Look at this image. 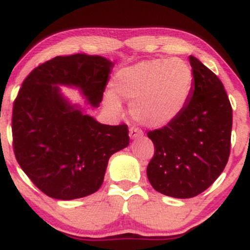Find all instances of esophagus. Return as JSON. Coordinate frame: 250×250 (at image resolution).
<instances>
[{
    "label": "esophagus",
    "mask_w": 250,
    "mask_h": 250,
    "mask_svg": "<svg viewBox=\"0 0 250 250\" xmlns=\"http://www.w3.org/2000/svg\"><path fill=\"white\" fill-rule=\"evenodd\" d=\"M129 136H130L131 140H135L139 139V137H142L143 133L139 128H130V130H129Z\"/></svg>",
    "instance_id": "34e87169"
}]
</instances>
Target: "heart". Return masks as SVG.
Instances as JSON below:
<instances>
[{"label":"heart","mask_w":250,"mask_h":250,"mask_svg":"<svg viewBox=\"0 0 250 250\" xmlns=\"http://www.w3.org/2000/svg\"><path fill=\"white\" fill-rule=\"evenodd\" d=\"M193 87V71L179 57L146 60L122 68L114 79L119 97L133 101L131 115L147 127L159 128L170 123L182 113ZM113 110L119 109L114 96L107 99Z\"/></svg>","instance_id":"1"}]
</instances>
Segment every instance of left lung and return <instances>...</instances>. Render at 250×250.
<instances>
[{"instance_id": "obj_1", "label": "left lung", "mask_w": 250, "mask_h": 250, "mask_svg": "<svg viewBox=\"0 0 250 250\" xmlns=\"http://www.w3.org/2000/svg\"><path fill=\"white\" fill-rule=\"evenodd\" d=\"M193 87L182 113L166 127L149 131L155 154L147 167L150 185L175 199H190L210 187L228 162L233 110L220 81L189 56Z\"/></svg>"}]
</instances>
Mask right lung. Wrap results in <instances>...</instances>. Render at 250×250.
<instances>
[{
	"instance_id": "add662e5",
	"label": "right lung",
	"mask_w": 250,
	"mask_h": 250,
	"mask_svg": "<svg viewBox=\"0 0 250 250\" xmlns=\"http://www.w3.org/2000/svg\"><path fill=\"white\" fill-rule=\"evenodd\" d=\"M113 67L99 55L56 56L22 83L13 108L14 153L22 170L49 197L68 201L95 193L111 155L129 146L127 125L97 122L60 88L77 89L97 108Z\"/></svg>"
}]
</instances>
